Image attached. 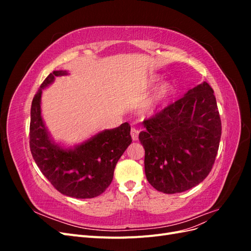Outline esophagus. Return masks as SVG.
<instances>
[{
    "mask_svg": "<svg viewBox=\"0 0 251 251\" xmlns=\"http://www.w3.org/2000/svg\"><path fill=\"white\" fill-rule=\"evenodd\" d=\"M138 135H139L138 130H136L135 127H132V128H131V136H132V139H133L134 141L138 140Z\"/></svg>",
    "mask_w": 251,
    "mask_h": 251,
    "instance_id": "esophagus-1",
    "label": "esophagus"
}]
</instances>
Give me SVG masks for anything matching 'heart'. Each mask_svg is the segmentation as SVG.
I'll list each match as a JSON object with an SVG mask.
<instances>
[{"label":"heart","mask_w":251,"mask_h":251,"mask_svg":"<svg viewBox=\"0 0 251 251\" xmlns=\"http://www.w3.org/2000/svg\"><path fill=\"white\" fill-rule=\"evenodd\" d=\"M158 80H159L158 76L151 77L150 85L153 86L154 83H156ZM173 93H174L173 83H171L170 81L162 82L161 85L155 90V92L151 96L150 100L147 101L146 105H144V109L147 111L156 110L158 107H160L162 103L168 101L171 98V96L173 95Z\"/></svg>","instance_id":"1"}]
</instances>
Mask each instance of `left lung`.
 Masks as SVG:
<instances>
[{
    "label": "left lung",
    "instance_id": "1",
    "mask_svg": "<svg viewBox=\"0 0 251 251\" xmlns=\"http://www.w3.org/2000/svg\"><path fill=\"white\" fill-rule=\"evenodd\" d=\"M150 184L164 194L198 185L215 163L222 126L214 90L206 81L142 123Z\"/></svg>",
    "mask_w": 251,
    "mask_h": 251
}]
</instances>
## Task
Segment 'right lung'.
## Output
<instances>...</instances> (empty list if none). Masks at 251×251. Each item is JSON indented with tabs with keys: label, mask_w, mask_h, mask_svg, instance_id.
I'll list each match as a JSON object with an SVG mask.
<instances>
[{
	"label": "right lung",
	"mask_w": 251,
	"mask_h": 251,
	"mask_svg": "<svg viewBox=\"0 0 251 251\" xmlns=\"http://www.w3.org/2000/svg\"><path fill=\"white\" fill-rule=\"evenodd\" d=\"M67 71H53L34 95L30 118V151L39 169L55 189L77 199L94 198L111 184L119 158L132 142L127 123L104 130L73 149L54 143L41 115L43 89Z\"/></svg>",
	"instance_id": "1"
}]
</instances>
